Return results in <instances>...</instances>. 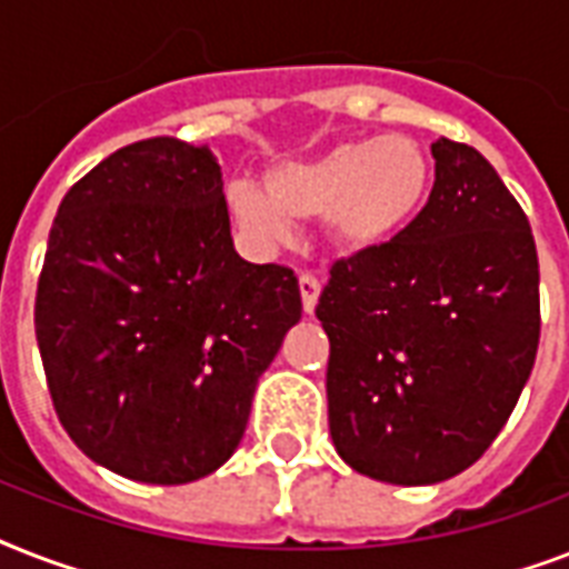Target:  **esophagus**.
<instances>
[{
  "instance_id": "esophagus-1",
  "label": "esophagus",
  "mask_w": 569,
  "mask_h": 569,
  "mask_svg": "<svg viewBox=\"0 0 569 569\" xmlns=\"http://www.w3.org/2000/svg\"><path fill=\"white\" fill-rule=\"evenodd\" d=\"M301 301H303V312L307 316H312L316 312V303H319V295H321V283H319V277L310 274V271H303L301 274Z\"/></svg>"
}]
</instances>
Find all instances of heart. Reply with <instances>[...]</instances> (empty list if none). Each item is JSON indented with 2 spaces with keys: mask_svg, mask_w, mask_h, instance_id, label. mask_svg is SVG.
Returning a JSON list of instances; mask_svg holds the SVG:
<instances>
[{
  "mask_svg": "<svg viewBox=\"0 0 569 569\" xmlns=\"http://www.w3.org/2000/svg\"><path fill=\"white\" fill-rule=\"evenodd\" d=\"M268 191L232 182L227 206L259 244H286L298 221L325 218L330 241L366 253L401 236L428 203L433 162L416 138L389 136L339 141L310 159L274 164Z\"/></svg>",
  "mask_w": 569,
  "mask_h": 569,
  "instance_id": "heart-1",
  "label": "heart"
}]
</instances>
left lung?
<instances>
[{
  "instance_id": "8db88e82",
  "label": "left lung",
  "mask_w": 569,
  "mask_h": 569,
  "mask_svg": "<svg viewBox=\"0 0 569 569\" xmlns=\"http://www.w3.org/2000/svg\"><path fill=\"white\" fill-rule=\"evenodd\" d=\"M431 156L416 221L339 259L316 307L339 458L405 487L446 481L490 449L540 339L529 218L476 147L437 138Z\"/></svg>"
}]
</instances>
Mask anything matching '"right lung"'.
I'll list each match as a JSON object with an SVG mask.
<instances>
[{"label":"right lung","mask_w":569,"mask_h":569,"mask_svg":"<svg viewBox=\"0 0 569 569\" xmlns=\"http://www.w3.org/2000/svg\"><path fill=\"white\" fill-rule=\"evenodd\" d=\"M298 321V277L232 248L209 147L129 144L58 206L34 301L40 360L70 440L118 476L189 485L227 463Z\"/></svg>","instance_id":"add662e5"}]
</instances>
